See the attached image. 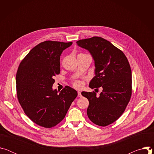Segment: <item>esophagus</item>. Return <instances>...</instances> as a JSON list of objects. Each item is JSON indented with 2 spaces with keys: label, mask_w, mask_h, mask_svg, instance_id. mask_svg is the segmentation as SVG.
<instances>
[{
  "label": "esophagus",
  "mask_w": 154,
  "mask_h": 154,
  "mask_svg": "<svg viewBox=\"0 0 154 154\" xmlns=\"http://www.w3.org/2000/svg\"><path fill=\"white\" fill-rule=\"evenodd\" d=\"M77 93H78V96H79V97H82V94H81V93H80V91H78Z\"/></svg>",
  "instance_id": "obj_1"
}]
</instances>
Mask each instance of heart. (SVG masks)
Returning a JSON list of instances; mask_svg holds the SVG:
<instances>
[{
  "label": "heart",
  "mask_w": 154,
  "mask_h": 154,
  "mask_svg": "<svg viewBox=\"0 0 154 154\" xmlns=\"http://www.w3.org/2000/svg\"><path fill=\"white\" fill-rule=\"evenodd\" d=\"M74 86L76 88H82V83L79 81L75 82L74 83Z\"/></svg>",
  "instance_id": "heart-1"
}]
</instances>
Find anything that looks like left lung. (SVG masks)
<instances>
[{"mask_svg": "<svg viewBox=\"0 0 154 154\" xmlns=\"http://www.w3.org/2000/svg\"><path fill=\"white\" fill-rule=\"evenodd\" d=\"M77 45L88 51L94 61L95 76L91 89L101 87L102 92H82L89 100L87 115L94 124L106 126L124 113L131 95V71L124 54L112 44L98 36L80 39ZM95 89V90H96Z\"/></svg>", "mask_w": 154, "mask_h": 154, "instance_id": "8db88e82", "label": "left lung"}]
</instances>
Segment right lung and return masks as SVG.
<instances>
[{
  "label": "right lung",
  "mask_w": 154,
  "mask_h": 154,
  "mask_svg": "<svg viewBox=\"0 0 154 154\" xmlns=\"http://www.w3.org/2000/svg\"><path fill=\"white\" fill-rule=\"evenodd\" d=\"M72 42L46 41L34 47L16 73L17 96L26 115L35 124L51 128L65 117L77 92L66 86L53 90L54 77L60 72V55Z\"/></svg>",
  "instance_id": "add662e5"
}]
</instances>
